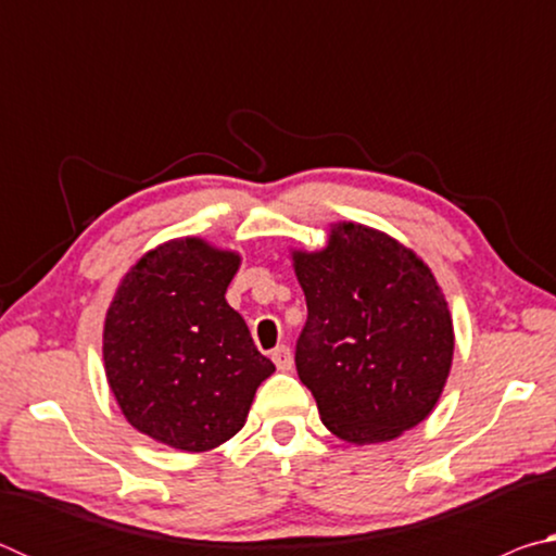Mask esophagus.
<instances>
[{
    "instance_id": "esophagus-1",
    "label": "esophagus",
    "mask_w": 556,
    "mask_h": 556,
    "mask_svg": "<svg viewBox=\"0 0 556 556\" xmlns=\"http://www.w3.org/2000/svg\"><path fill=\"white\" fill-rule=\"evenodd\" d=\"M271 361H275L277 370H281V372L291 370V365H294V357H291V351H289L287 345L275 348V353H271Z\"/></svg>"
}]
</instances>
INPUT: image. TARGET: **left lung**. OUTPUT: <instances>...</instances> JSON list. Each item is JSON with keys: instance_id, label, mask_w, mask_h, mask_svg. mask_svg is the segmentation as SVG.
I'll use <instances>...</instances> for the list:
<instances>
[{"instance_id": "8db88e82", "label": "left lung", "mask_w": 556, "mask_h": 556, "mask_svg": "<svg viewBox=\"0 0 556 556\" xmlns=\"http://www.w3.org/2000/svg\"><path fill=\"white\" fill-rule=\"evenodd\" d=\"M308 318L296 370L326 429L365 446L425 421L454 361V321L417 252L363 223H331L321 250H291Z\"/></svg>"}]
</instances>
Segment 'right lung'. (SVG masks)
<instances>
[{"mask_svg":"<svg viewBox=\"0 0 556 556\" xmlns=\"http://www.w3.org/2000/svg\"><path fill=\"white\" fill-rule=\"evenodd\" d=\"M240 252L174 238L144 252L115 289L102 328L105 378L137 431L188 454L232 439L275 363L225 291Z\"/></svg>","mask_w":556,"mask_h":556,"instance_id":"obj_1","label":"right lung"}]
</instances>
